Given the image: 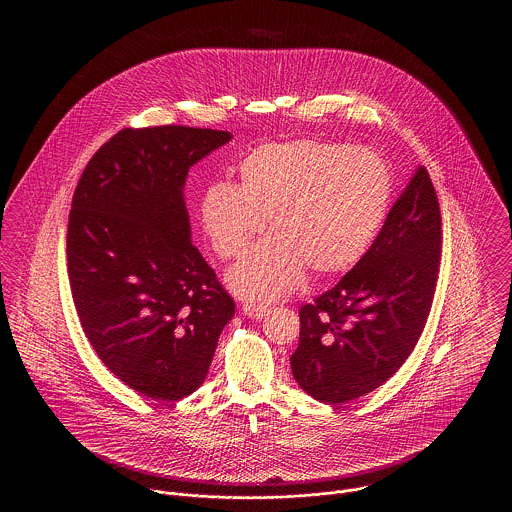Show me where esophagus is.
<instances>
[{"mask_svg": "<svg viewBox=\"0 0 512 512\" xmlns=\"http://www.w3.org/2000/svg\"><path fill=\"white\" fill-rule=\"evenodd\" d=\"M244 313L249 318H255V320H261V318L267 317L270 313L267 305H255V303H245Z\"/></svg>", "mask_w": 512, "mask_h": 512, "instance_id": "obj_1", "label": "esophagus"}]
</instances>
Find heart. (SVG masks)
Returning a JSON list of instances; mask_svg holds the SVG:
<instances>
[{
    "label": "heart",
    "mask_w": 512,
    "mask_h": 512,
    "mask_svg": "<svg viewBox=\"0 0 512 512\" xmlns=\"http://www.w3.org/2000/svg\"><path fill=\"white\" fill-rule=\"evenodd\" d=\"M240 184H211L201 197L203 230L222 259L242 255L265 224L272 236L228 272L245 299L292 293L305 268L328 276L353 267L378 236L391 205L388 163L370 149L288 140L255 147Z\"/></svg>",
    "instance_id": "1"
}]
</instances>
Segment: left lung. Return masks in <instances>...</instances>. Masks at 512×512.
<instances>
[{
    "instance_id": "1",
    "label": "left lung",
    "mask_w": 512,
    "mask_h": 512,
    "mask_svg": "<svg viewBox=\"0 0 512 512\" xmlns=\"http://www.w3.org/2000/svg\"><path fill=\"white\" fill-rule=\"evenodd\" d=\"M439 261L438 195L418 167L361 261L301 307L295 382L317 401L341 405L390 380L426 326Z\"/></svg>"
}]
</instances>
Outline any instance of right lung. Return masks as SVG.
Instances as JSON below:
<instances>
[{"instance_id":"right-lung-1","label":"right lung","mask_w":512,"mask_h":512,"mask_svg":"<svg viewBox=\"0 0 512 512\" xmlns=\"http://www.w3.org/2000/svg\"><path fill=\"white\" fill-rule=\"evenodd\" d=\"M190 126L124 128L74 190L67 270L84 334L128 388L178 401L205 380L234 299L192 245L190 167L230 142Z\"/></svg>"}]
</instances>
